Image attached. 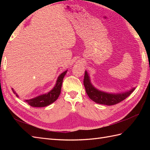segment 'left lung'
I'll use <instances>...</instances> for the list:
<instances>
[{"instance_id": "obj_1", "label": "left lung", "mask_w": 150, "mask_h": 150, "mask_svg": "<svg viewBox=\"0 0 150 150\" xmlns=\"http://www.w3.org/2000/svg\"><path fill=\"white\" fill-rule=\"evenodd\" d=\"M84 85L86 93L92 100L96 103L108 105V106L115 105L120 103L121 101L128 97L135 90V88H133L132 90L120 94H111L100 91L92 86L87 71H85Z\"/></svg>"}]
</instances>
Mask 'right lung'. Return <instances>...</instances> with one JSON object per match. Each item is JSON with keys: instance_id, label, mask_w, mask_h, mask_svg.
Instances as JSON below:
<instances>
[{"instance_id": "add662e5", "label": "right lung", "mask_w": 150, "mask_h": 150, "mask_svg": "<svg viewBox=\"0 0 150 150\" xmlns=\"http://www.w3.org/2000/svg\"><path fill=\"white\" fill-rule=\"evenodd\" d=\"M66 72L67 71H65L64 72H63L62 74L60 75L57 81L55 86L53 88L52 91H50L46 94L40 95V96L32 98V99L26 100V103L29 105H30L31 106L37 108L45 107L54 103V102H55L59 97L60 91H61V87L63 79L65 75L66 74ZM13 91L14 93L16 94V96L18 97L13 90Z\"/></svg>"}]
</instances>
